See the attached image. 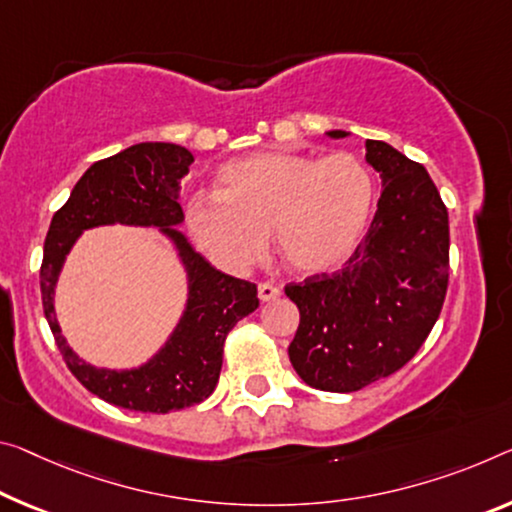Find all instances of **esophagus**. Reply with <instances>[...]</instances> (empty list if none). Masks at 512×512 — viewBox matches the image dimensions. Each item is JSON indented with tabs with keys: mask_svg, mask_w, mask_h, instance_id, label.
Listing matches in <instances>:
<instances>
[{
	"mask_svg": "<svg viewBox=\"0 0 512 512\" xmlns=\"http://www.w3.org/2000/svg\"><path fill=\"white\" fill-rule=\"evenodd\" d=\"M257 294H259V300H262V303H271V300L280 298V289L271 285V282H262V285L257 287Z\"/></svg>",
	"mask_w": 512,
	"mask_h": 512,
	"instance_id": "1",
	"label": "esophagus"
}]
</instances>
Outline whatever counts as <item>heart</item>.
<instances>
[{"label":"heart","instance_id":"1","mask_svg":"<svg viewBox=\"0 0 512 512\" xmlns=\"http://www.w3.org/2000/svg\"><path fill=\"white\" fill-rule=\"evenodd\" d=\"M214 186L218 200L193 198L184 216L198 246L230 271L262 257L266 234L289 271H335L358 248L376 198L369 168L348 152H250L218 168Z\"/></svg>","mask_w":512,"mask_h":512}]
</instances>
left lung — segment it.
Here are the masks:
<instances>
[{"label":"left lung","instance_id":"left-lung-1","mask_svg":"<svg viewBox=\"0 0 512 512\" xmlns=\"http://www.w3.org/2000/svg\"><path fill=\"white\" fill-rule=\"evenodd\" d=\"M364 148L383 180L369 232L342 271L285 287L300 312L289 360L323 392H358L399 371L433 330L449 285V214L431 175L385 141Z\"/></svg>","mask_w":512,"mask_h":512}]
</instances>
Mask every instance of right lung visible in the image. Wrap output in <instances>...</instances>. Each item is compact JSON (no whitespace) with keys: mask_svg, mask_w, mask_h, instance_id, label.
Masks as SVG:
<instances>
[{"mask_svg":"<svg viewBox=\"0 0 512 512\" xmlns=\"http://www.w3.org/2000/svg\"><path fill=\"white\" fill-rule=\"evenodd\" d=\"M191 164L189 150L164 141L129 145L95 161L54 214L45 237L40 294L56 346L88 392L125 410L164 415L205 401L221 376L227 332L259 305L253 282L214 269L177 227L184 223L177 191ZM104 224L154 226L174 246L187 278V303L174 332L148 363L132 370L81 361L55 321V282L67 253L84 229Z\"/></svg>","mask_w":512,"mask_h":512,"instance_id":"obj_1","label":"right lung"}]
</instances>
